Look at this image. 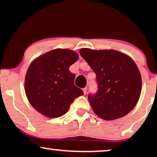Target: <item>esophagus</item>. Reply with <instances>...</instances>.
<instances>
[{
	"label": "esophagus",
	"mask_w": 157,
	"mask_h": 157,
	"mask_svg": "<svg viewBox=\"0 0 157 157\" xmlns=\"http://www.w3.org/2000/svg\"><path fill=\"white\" fill-rule=\"evenodd\" d=\"M87 87H86L85 88H83V92H84V94H86L87 93Z\"/></svg>",
	"instance_id": "1"
}]
</instances>
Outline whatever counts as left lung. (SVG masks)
Wrapping results in <instances>:
<instances>
[{
	"mask_svg": "<svg viewBox=\"0 0 157 157\" xmlns=\"http://www.w3.org/2000/svg\"><path fill=\"white\" fill-rule=\"evenodd\" d=\"M79 53L97 76L98 92L88 95L94 113L105 120L127 115L142 91V77L133 59L114 50L82 48Z\"/></svg>",
	"mask_w": 157,
	"mask_h": 157,
	"instance_id": "1",
	"label": "left lung"
}]
</instances>
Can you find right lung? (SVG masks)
Instances as JSON below:
<instances>
[{"instance_id":"1","label":"right lung","mask_w":157,"mask_h":157,"mask_svg":"<svg viewBox=\"0 0 157 157\" xmlns=\"http://www.w3.org/2000/svg\"><path fill=\"white\" fill-rule=\"evenodd\" d=\"M78 55L69 49L52 50L35 59L25 79V94L37 112L50 118L63 116L83 91L74 85L75 75L70 66Z\"/></svg>"}]
</instances>
